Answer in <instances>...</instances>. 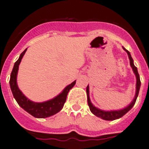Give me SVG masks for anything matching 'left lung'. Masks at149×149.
<instances>
[{
  "label": "left lung",
  "instance_id": "1",
  "mask_svg": "<svg viewBox=\"0 0 149 149\" xmlns=\"http://www.w3.org/2000/svg\"><path fill=\"white\" fill-rule=\"evenodd\" d=\"M123 49L127 51V54L129 56V58H130V66L132 68V70L134 72L135 75H136V95H135V98L133 99V101L132 102V103L130 104L129 106H127L126 108L122 110H120V111H102V110L98 109L97 107H95V106L91 103L89 98V90H88V86H87L86 88V92H87V98H88V107H89V109L91 111L93 114H95V116L98 117H101L102 119L105 120H113L118 119V118H120L122 117L124 114L128 112L133 107V105L136 103V98L138 97L139 92V88H140L141 86V82H140V78H139V75L138 70H137V68L136 67H135L134 63H133V60H132V57L130 55V53L127 51V49H125L123 47Z\"/></svg>",
  "mask_w": 149,
  "mask_h": 149
}]
</instances>
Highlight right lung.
Returning a JSON list of instances; mask_svg holds the SVG:
<instances>
[{"label": "right lung", "instance_id": "right-lung-1", "mask_svg": "<svg viewBox=\"0 0 149 149\" xmlns=\"http://www.w3.org/2000/svg\"><path fill=\"white\" fill-rule=\"evenodd\" d=\"M26 50L27 49L25 50L21 54L19 59L15 62L13 70L11 72L10 79V86L11 91L19 105L23 108L25 111H27L29 113L32 115L33 117H37V118H45V117H51L52 115L58 113L63 108V104L67 100V94L69 91L74 86L76 81L67 86L63 89L62 93L60 94L59 95H57L53 99L42 102V103H36V102H33L29 100L22 93L20 90L19 89L18 86L17 84V76L19 65L20 63L21 60L24 55V54L26 53Z\"/></svg>", "mask_w": 149, "mask_h": 149}]
</instances>
